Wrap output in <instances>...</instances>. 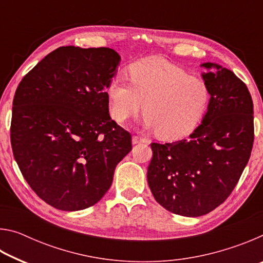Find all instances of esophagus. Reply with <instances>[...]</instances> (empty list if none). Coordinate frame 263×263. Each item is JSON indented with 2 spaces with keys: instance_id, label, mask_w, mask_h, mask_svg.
I'll return each instance as SVG.
<instances>
[{
  "instance_id": "1",
  "label": "esophagus",
  "mask_w": 263,
  "mask_h": 263,
  "mask_svg": "<svg viewBox=\"0 0 263 263\" xmlns=\"http://www.w3.org/2000/svg\"><path fill=\"white\" fill-rule=\"evenodd\" d=\"M140 142H147V139H145V138H141L139 136H133L132 137V144L133 145L140 144Z\"/></svg>"
}]
</instances>
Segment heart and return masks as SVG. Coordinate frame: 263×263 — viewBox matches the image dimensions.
I'll return each instance as SVG.
<instances>
[{
    "instance_id": "heart-1",
    "label": "heart",
    "mask_w": 263,
    "mask_h": 263,
    "mask_svg": "<svg viewBox=\"0 0 263 263\" xmlns=\"http://www.w3.org/2000/svg\"><path fill=\"white\" fill-rule=\"evenodd\" d=\"M127 72L130 82L116 77L106 86L114 121L124 123L142 106V125L164 139H180L198 126L210 100L203 79L157 57L133 62Z\"/></svg>"
}]
</instances>
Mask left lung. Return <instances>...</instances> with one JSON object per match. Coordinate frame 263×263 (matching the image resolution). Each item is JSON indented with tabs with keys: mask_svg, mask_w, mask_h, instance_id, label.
Listing matches in <instances>:
<instances>
[{
	"mask_svg": "<svg viewBox=\"0 0 263 263\" xmlns=\"http://www.w3.org/2000/svg\"><path fill=\"white\" fill-rule=\"evenodd\" d=\"M202 73L210 92L201 125L188 139L152 142L147 181L155 201L184 217L215 210L237 185L254 141L253 101L232 70L204 62Z\"/></svg>",
	"mask_w": 263,
	"mask_h": 263,
	"instance_id": "1",
	"label": "left lung"
}]
</instances>
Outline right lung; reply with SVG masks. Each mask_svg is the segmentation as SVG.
I'll list each match as a JSON object with an SVG mask.
<instances>
[{
	"instance_id": "1",
	"label": "right lung",
	"mask_w": 263,
	"mask_h": 263,
	"mask_svg": "<svg viewBox=\"0 0 263 263\" xmlns=\"http://www.w3.org/2000/svg\"><path fill=\"white\" fill-rule=\"evenodd\" d=\"M121 57L112 48L62 46L22 79L12 103L14 158L51 206H92L132 149L131 135L109 115L106 86Z\"/></svg>"
}]
</instances>
